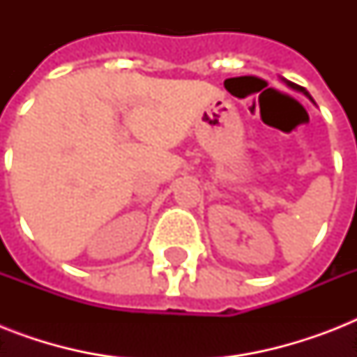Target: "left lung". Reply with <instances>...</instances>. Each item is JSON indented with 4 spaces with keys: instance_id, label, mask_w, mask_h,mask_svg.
I'll return each mask as SVG.
<instances>
[{
    "instance_id": "8db88e82",
    "label": "left lung",
    "mask_w": 357,
    "mask_h": 357,
    "mask_svg": "<svg viewBox=\"0 0 357 357\" xmlns=\"http://www.w3.org/2000/svg\"><path fill=\"white\" fill-rule=\"evenodd\" d=\"M282 81H283V83H285V85L289 86V89H293V91H296V92H302V94H304L305 98H310L311 102H313V98L310 96V92L305 91L304 86H298V85H294V83H291V81H287V79H282Z\"/></svg>"
}]
</instances>
